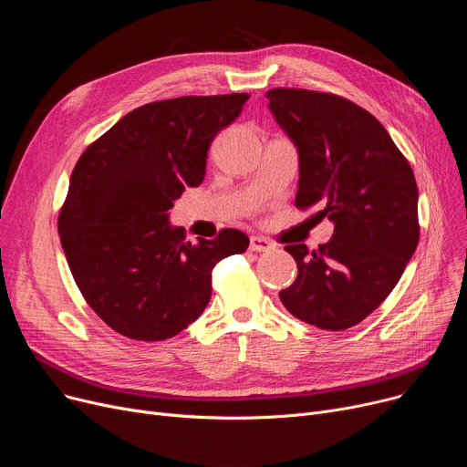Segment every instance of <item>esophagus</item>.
I'll return each mask as SVG.
<instances>
[{
	"label": "esophagus",
	"mask_w": 467,
	"mask_h": 467,
	"mask_svg": "<svg viewBox=\"0 0 467 467\" xmlns=\"http://www.w3.org/2000/svg\"><path fill=\"white\" fill-rule=\"evenodd\" d=\"M273 248H275L273 242L263 238V236H252L250 238V250L252 252H268V250H273Z\"/></svg>",
	"instance_id": "34e87169"
}]
</instances>
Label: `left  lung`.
Listing matches in <instances>:
<instances>
[{"instance_id":"obj_1","label":"left lung","mask_w":467,"mask_h":467,"mask_svg":"<svg viewBox=\"0 0 467 467\" xmlns=\"http://www.w3.org/2000/svg\"><path fill=\"white\" fill-rule=\"evenodd\" d=\"M268 109L299 151L296 206H317L335 233L317 250L289 244L299 275L280 291L301 322L327 331L365 320L419 246V187L380 122L331 92L273 88Z\"/></svg>"}]
</instances>
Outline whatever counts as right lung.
<instances>
[{"mask_svg":"<svg viewBox=\"0 0 467 467\" xmlns=\"http://www.w3.org/2000/svg\"><path fill=\"white\" fill-rule=\"evenodd\" d=\"M248 98L145 104L92 141L73 168L60 244L85 301L113 331L147 342L178 335L210 303L213 266L246 252L250 238L236 229L187 242L168 212L185 187L202 183L212 140Z\"/></svg>","mask_w":467,"mask_h":467,"instance_id":"right-lung-1","label":"right lung"}]
</instances>
